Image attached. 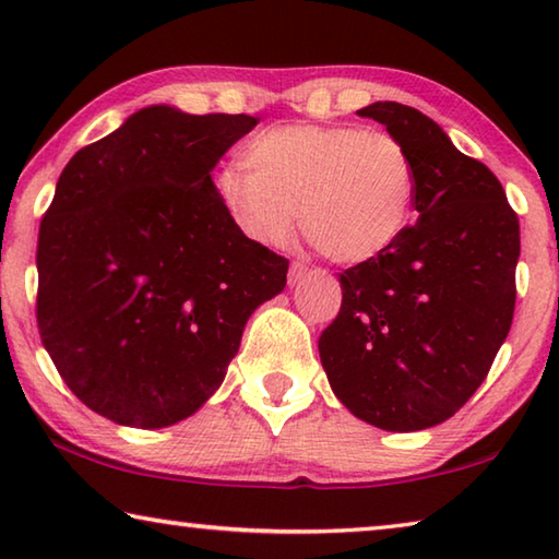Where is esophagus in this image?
Returning a JSON list of instances; mask_svg holds the SVG:
<instances>
[{
    "instance_id": "obj_1",
    "label": "esophagus",
    "mask_w": 559,
    "mask_h": 559,
    "mask_svg": "<svg viewBox=\"0 0 559 559\" xmlns=\"http://www.w3.org/2000/svg\"><path fill=\"white\" fill-rule=\"evenodd\" d=\"M306 273H308V266H306V263L293 261V263H290V269H288V283H290V286H296V283H300L302 278H306Z\"/></svg>"
}]
</instances>
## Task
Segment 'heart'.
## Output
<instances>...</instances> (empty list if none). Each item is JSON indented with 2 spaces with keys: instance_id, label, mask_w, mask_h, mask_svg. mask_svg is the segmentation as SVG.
Here are the masks:
<instances>
[{
  "instance_id": "b5f03b06",
  "label": "heart",
  "mask_w": 559,
  "mask_h": 559,
  "mask_svg": "<svg viewBox=\"0 0 559 559\" xmlns=\"http://www.w3.org/2000/svg\"><path fill=\"white\" fill-rule=\"evenodd\" d=\"M416 165L402 140L355 126H281L226 163L216 192L243 236L286 241L300 231L325 259L374 261L409 231Z\"/></svg>"
}]
</instances>
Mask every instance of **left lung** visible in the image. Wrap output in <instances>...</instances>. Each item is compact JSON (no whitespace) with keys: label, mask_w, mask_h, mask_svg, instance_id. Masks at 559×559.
Masks as SVG:
<instances>
[{"label":"left lung","mask_w":559,"mask_h":559,"mask_svg":"<svg viewBox=\"0 0 559 559\" xmlns=\"http://www.w3.org/2000/svg\"><path fill=\"white\" fill-rule=\"evenodd\" d=\"M357 116L412 153L419 219L382 257L340 273L343 306L318 340L320 362L357 419L419 431L471 400L508 337L520 224L498 177L424 112L380 100Z\"/></svg>","instance_id":"obj_1"}]
</instances>
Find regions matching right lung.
Returning a JSON list of instances; mask_svg holds the SVG:
<instances>
[{"label": "right lung", "instance_id": "add662e5", "mask_svg": "<svg viewBox=\"0 0 559 559\" xmlns=\"http://www.w3.org/2000/svg\"><path fill=\"white\" fill-rule=\"evenodd\" d=\"M253 116L150 106L75 153L39 226L36 323L79 400L122 427L187 419L219 390L288 259L243 236L212 169Z\"/></svg>", "mask_w": 559, "mask_h": 559}]
</instances>
